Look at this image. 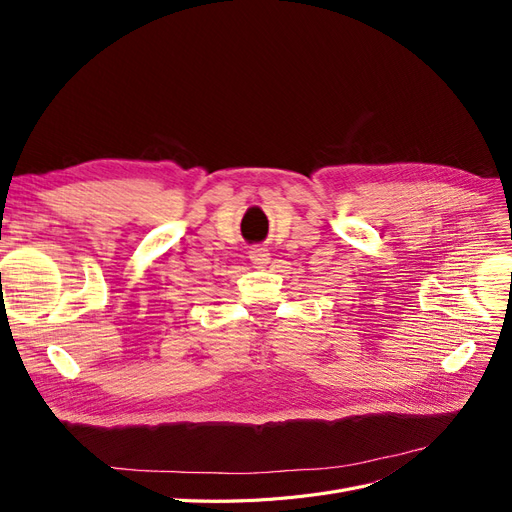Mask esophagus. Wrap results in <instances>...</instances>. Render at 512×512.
<instances>
[{
	"mask_svg": "<svg viewBox=\"0 0 512 512\" xmlns=\"http://www.w3.org/2000/svg\"><path fill=\"white\" fill-rule=\"evenodd\" d=\"M250 260L254 262L256 269H265V267L269 265L271 254H269L267 247H262V245H254L252 250H250Z\"/></svg>",
	"mask_w": 512,
	"mask_h": 512,
	"instance_id": "esophagus-1",
	"label": "esophagus"
}]
</instances>
